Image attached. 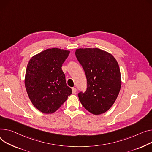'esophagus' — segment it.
<instances>
[{
    "label": "esophagus",
    "mask_w": 152,
    "mask_h": 152,
    "mask_svg": "<svg viewBox=\"0 0 152 152\" xmlns=\"http://www.w3.org/2000/svg\"><path fill=\"white\" fill-rule=\"evenodd\" d=\"M72 92H73V94H76V88H75V87H73V88H72Z\"/></svg>",
    "instance_id": "34e87169"
}]
</instances>
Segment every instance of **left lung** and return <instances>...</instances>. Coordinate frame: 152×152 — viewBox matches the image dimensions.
I'll use <instances>...</instances> for the list:
<instances>
[{
    "instance_id": "obj_1",
    "label": "left lung",
    "mask_w": 152,
    "mask_h": 152,
    "mask_svg": "<svg viewBox=\"0 0 152 152\" xmlns=\"http://www.w3.org/2000/svg\"><path fill=\"white\" fill-rule=\"evenodd\" d=\"M75 54L87 81L86 92L78 94L79 99L90 113L103 114L113 105L121 88L117 60L112 54L98 48H79Z\"/></svg>"
}]
</instances>
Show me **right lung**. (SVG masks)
I'll use <instances>...</instances> for the list:
<instances>
[{"label":"right lung","mask_w":152,"mask_h":152,"mask_svg":"<svg viewBox=\"0 0 152 152\" xmlns=\"http://www.w3.org/2000/svg\"><path fill=\"white\" fill-rule=\"evenodd\" d=\"M70 51L47 49L30 59L25 76V86L33 105L45 114H52L72 94L66 83L62 64Z\"/></svg>","instance_id":"obj_1"}]
</instances>
